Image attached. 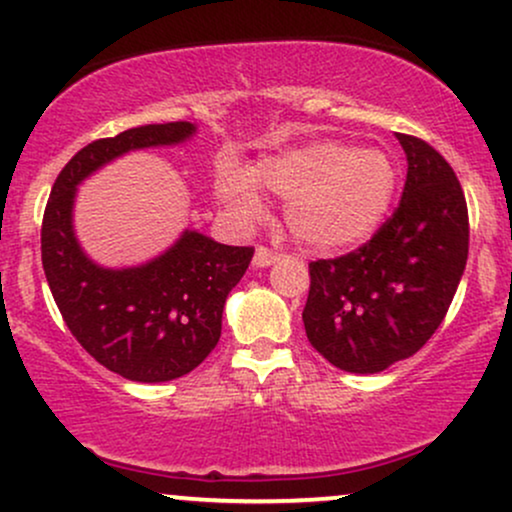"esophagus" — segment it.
<instances>
[{"label":"esophagus","instance_id":"1","mask_svg":"<svg viewBox=\"0 0 512 512\" xmlns=\"http://www.w3.org/2000/svg\"><path fill=\"white\" fill-rule=\"evenodd\" d=\"M276 260H279V255H276V252H272L269 248H264V245H257L255 257H252V264H255V267L264 269V267H269V264H274Z\"/></svg>","mask_w":512,"mask_h":512}]
</instances>
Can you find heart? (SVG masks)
<instances>
[{"mask_svg":"<svg viewBox=\"0 0 512 512\" xmlns=\"http://www.w3.org/2000/svg\"><path fill=\"white\" fill-rule=\"evenodd\" d=\"M397 166L383 149L308 142L264 156L255 166H221L214 195L238 226L262 221V192L284 199L286 223L303 245L342 250L383 223L397 192Z\"/></svg>","mask_w":512,"mask_h":512,"instance_id":"1","label":"heart"}]
</instances>
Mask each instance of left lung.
<instances>
[{
    "mask_svg": "<svg viewBox=\"0 0 512 512\" xmlns=\"http://www.w3.org/2000/svg\"><path fill=\"white\" fill-rule=\"evenodd\" d=\"M407 182L395 214L366 245L310 262L308 342L346 373H380L414 356L448 313L469 252L464 192L424 139L397 134Z\"/></svg>",
    "mask_w": 512,
    "mask_h": 512,
    "instance_id": "obj_1",
    "label": "left lung"
}]
</instances>
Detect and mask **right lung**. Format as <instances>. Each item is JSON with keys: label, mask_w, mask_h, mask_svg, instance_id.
Instances as JSON below:
<instances>
[{"label": "right lung", "mask_w": 512, "mask_h": 512, "mask_svg": "<svg viewBox=\"0 0 512 512\" xmlns=\"http://www.w3.org/2000/svg\"><path fill=\"white\" fill-rule=\"evenodd\" d=\"M195 132L192 122H166L91 142L57 175L45 207L43 269L64 322L101 366L134 383L175 380L214 351L223 305L255 250L185 231L146 264L101 267L76 240V187L127 151L175 146Z\"/></svg>", "instance_id": "right-lung-1"}]
</instances>
